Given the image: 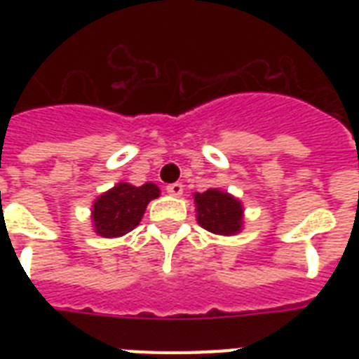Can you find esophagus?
<instances>
[{"label": "esophagus", "instance_id": "obj_1", "mask_svg": "<svg viewBox=\"0 0 359 359\" xmlns=\"http://www.w3.org/2000/svg\"><path fill=\"white\" fill-rule=\"evenodd\" d=\"M165 190H168L169 196L180 197V196H182V191H184V186L180 184V182H173V184H169Z\"/></svg>", "mask_w": 359, "mask_h": 359}]
</instances>
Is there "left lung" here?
<instances>
[{
    "label": "left lung",
    "instance_id": "1",
    "mask_svg": "<svg viewBox=\"0 0 359 359\" xmlns=\"http://www.w3.org/2000/svg\"><path fill=\"white\" fill-rule=\"evenodd\" d=\"M197 224L208 233L222 236L238 235L244 227V207L240 199L219 188L194 194Z\"/></svg>",
    "mask_w": 359,
    "mask_h": 359
}]
</instances>
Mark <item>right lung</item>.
Instances as JSON below:
<instances>
[{"label":"right lung","mask_w":359,"mask_h":359,"mask_svg":"<svg viewBox=\"0 0 359 359\" xmlns=\"http://www.w3.org/2000/svg\"><path fill=\"white\" fill-rule=\"evenodd\" d=\"M160 197V188L152 182L134 186L117 182L93 201V229L102 238H119L135 229L147 210V205Z\"/></svg>","instance_id":"1"}]
</instances>
